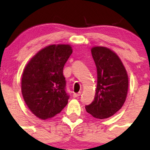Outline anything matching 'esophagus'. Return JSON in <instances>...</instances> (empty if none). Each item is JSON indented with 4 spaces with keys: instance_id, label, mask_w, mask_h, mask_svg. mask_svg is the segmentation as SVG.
<instances>
[{
    "instance_id": "obj_1",
    "label": "esophagus",
    "mask_w": 150,
    "mask_h": 150,
    "mask_svg": "<svg viewBox=\"0 0 150 150\" xmlns=\"http://www.w3.org/2000/svg\"><path fill=\"white\" fill-rule=\"evenodd\" d=\"M81 95V92H78V93H74L73 94V97L76 98V97H80Z\"/></svg>"
}]
</instances>
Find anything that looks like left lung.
Returning <instances> with one entry per match:
<instances>
[{
    "mask_svg": "<svg viewBox=\"0 0 150 150\" xmlns=\"http://www.w3.org/2000/svg\"><path fill=\"white\" fill-rule=\"evenodd\" d=\"M97 71V86L94 101L85 106L94 118L104 119L119 111L126 99L128 76L116 53L104 46L91 49Z\"/></svg>",
    "mask_w": 150,
    "mask_h": 150,
    "instance_id": "obj_1",
    "label": "left lung"
}]
</instances>
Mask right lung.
<instances>
[{
  "instance_id": "add662e5",
  "label": "right lung",
  "mask_w": 150,
  "mask_h": 150,
  "mask_svg": "<svg viewBox=\"0 0 150 150\" xmlns=\"http://www.w3.org/2000/svg\"><path fill=\"white\" fill-rule=\"evenodd\" d=\"M72 53L69 44L49 45L34 55L24 69L22 96L29 109L40 119L55 116L68 104L63 70Z\"/></svg>"
}]
</instances>
